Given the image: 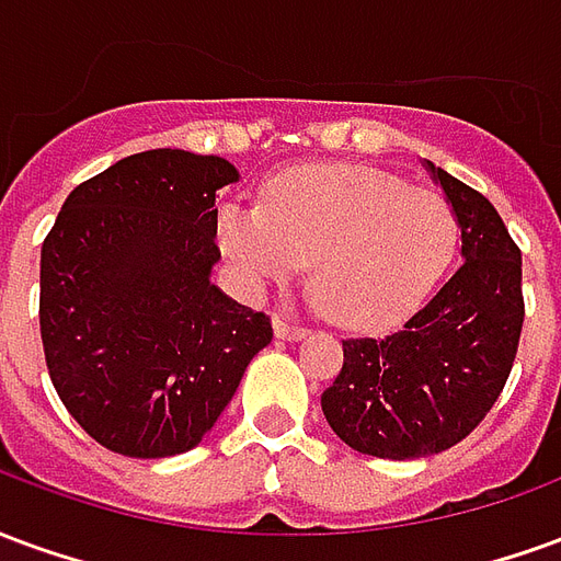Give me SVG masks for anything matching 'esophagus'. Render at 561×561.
<instances>
[{
  "label": "esophagus",
  "mask_w": 561,
  "mask_h": 561,
  "mask_svg": "<svg viewBox=\"0 0 561 561\" xmlns=\"http://www.w3.org/2000/svg\"><path fill=\"white\" fill-rule=\"evenodd\" d=\"M273 333H276V340L297 342L306 336V328H297V324H288V321L276 318V321H273Z\"/></svg>",
  "instance_id": "esophagus-1"
}]
</instances>
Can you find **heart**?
<instances>
[{
  "label": "heart",
  "mask_w": 561,
  "mask_h": 561,
  "mask_svg": "<svg viewBox=\"0 0 561 561\" xmlns=\"http://www.w3.org/2000/svg\"><path fill=\"white\" fill-rule=\"evenodd\" d=\"M219 245L249 288L291 282L304 261L318 304L345 328L397 324L454 264L459 221L445 197L354 164L276 173L264 204L219 207Z\"/></svg>",
  "instance_id": "heart-1"
}]
</instances>
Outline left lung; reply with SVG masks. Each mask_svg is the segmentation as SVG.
Segmentation results:
<instances>
[{
  "instance_id": "1",
  "label": "left lung",
  "mask_w": 561,
  "mask_h": 561,
  "mask_svg": "<svg viewBox=\"0 0 561 561\" xmlns=\"http://www.w3.org/2000/svg\"><path fill=\"white\" fill-rule=\"evenodd\" d=\"M459 221L462 267L397 333L342 342L321 393L330 430L360 454L421 459L462 442L505 388L523 330V261L495 207L423 161Z\"/></svg>"
}]
</instances>
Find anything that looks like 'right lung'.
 <instances>
[{
	"mask_svg": "<svg viewBox=\"0 0 561 561\" xmlns=\"http://www.w3.org/2000/svg\"><path fill=\"white\" fill-rule=\"evenodd\" d=\"M219 156L147 149L80 183L42 245V342L68 414L114 454H185L273 340L213 285Z\"/></svg>",
	"mask_w": 561,
	"mask_h": 561,
	"instance_id": "obj_1",
	"label": "right lung"
}]
</instances>
